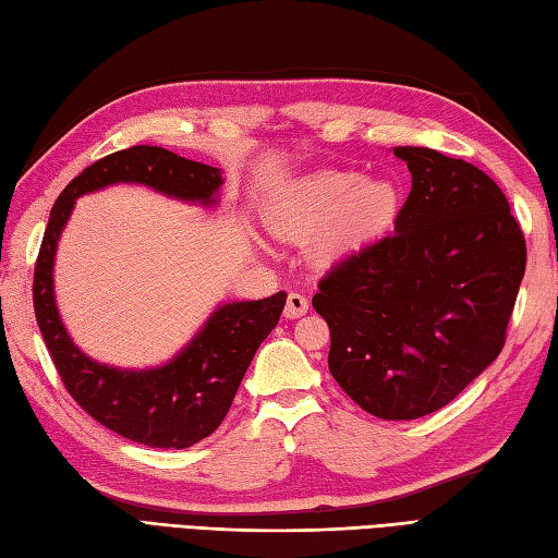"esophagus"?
Segmentation results:
<instances>
[{"label":"esophagus","mask_w":558,"mask_h":558,"mask_svg":"<svg viewBox=\"0 0 558 558\" xmlns=\"http://www.w3.org/2000/svg\"><path fill=\"white\" fill-rule=\"evenodd\" d=\"M307 307H311V303H307L305 295L291 291V293L287 295V305H283V315H287L289 319L303 317V315L307 313Z\"/></svg>","instance_id":"esophagus-1"}]
</instances>
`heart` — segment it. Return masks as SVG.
<instances>
[{
	"label": "heart",
	"mask_w": 558,
	"mask_h": 558,
	"mask_svg": "<svg viewBox=\"0 0 558 558\" xmlns=\"http://www.w3.org/2000/svg\"><path fill=\"white\" fill-rule=\"evenodd\" d=\"M399 213L401 191L391 179L313 171L283 185L267 209V225L291 239L317 233V255L337 259L384 236Z\"/></svg>",
	"instance_id": "b5f03b06"
}]
</instances>
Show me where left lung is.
<instances>
[{"mask_svg": "<svg viewBox=\"0 0 558 558\" xmlns=\"http://www.w3.org/2000/svg\"><path fill=\"white\" fill-rule=\"evenodd\" d=\"M393 155L413 177L393 233L333 265L313 307L339 387L381 420H415L497 361L527 251L485 171L429 147Z\"/></svg>", "mask_w": 558, "mask_h": 558, "instance_id": "left-lung-1", "label": "left lung"}]
</instances>
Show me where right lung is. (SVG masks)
Listing matches in <instances>:
<instances>
[{
    "label": "right lung",
    "instance_id": "1",
    "mask_svg": "<svg viewBox=\"0 0 558 558\" xmlns=\"http://www.w3.org/2000/svg\"><path fill=\"white\" fill-rule=\"evenodd\" d=\"M114 183H143L185 203L215 205L225 179L215 167L153 145L119 150L83 169L49 213L33 277L35 319L61 381L85 413L145 447L189 449L213 435L227 417L255 351L277 327L287 293L219 305L185 349L162 367L119 369L95 363L61 325L54 253L76 197Z\"/></svg>",
    "mask_w": 558,
    "mask_h": 558
}]
</instances>
